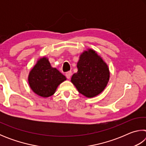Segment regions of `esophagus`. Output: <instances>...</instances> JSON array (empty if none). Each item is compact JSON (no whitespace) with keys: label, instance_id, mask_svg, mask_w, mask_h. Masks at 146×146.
Returning a JSON list of instances; mask_svg holds the SVG:
<instances>
[{"label":"esophagus","instance_id":"34e87169","mask_svg":"<svg viewBox=\"0 0 146 146\" xmlns=\"http://www.w3.org/2000/svg\"><path fill=\"white\" fill-rule=\"evenodd\" d=\"M66 76L67 77L68 79H70L71 78V71H68V72H67L66 73Z\"/></svg>","mask_w":146,"mask_h":146}]
</instances>
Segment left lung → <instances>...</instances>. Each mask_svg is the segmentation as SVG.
I'll return each instance as SVG.
<instances>
[{"mask_svg":"<svg viewBox=\"0 0 146 146\" xmlns=\"http://www.w3.org/2000/svg\"><path fill=\"white\" fill-rule=\"evenodd\" d=\"M77 72L71 82L80 93L87 98L95 97L104 90L110 80L108 64L96 51L88 49L79 56Z\"/></svg>","mask_w":146,"mask_h":146,"instance_id":"8db88e82","label":"left lung"}]
</instances>
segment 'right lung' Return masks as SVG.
Segmentation results:
<instances>
[{"label": "right lung", "instance_id": "right-lung-1", "mask_svg": "<svg viewBox=\"0 0 146 146\" xmlns=\"http://www.w3.org/2000/svg\"><path fill=\"white\" fill-rule=\"evenodd\" d=\"M28 80L35 93L48 98L55 93L58 86L66 80V77L51 66L48 57L42 56L38 59L29 71Z\"/></svg>", "mask_w": 146, "mask_h": 146}]
</instances>
